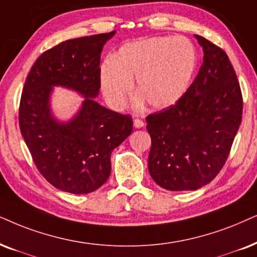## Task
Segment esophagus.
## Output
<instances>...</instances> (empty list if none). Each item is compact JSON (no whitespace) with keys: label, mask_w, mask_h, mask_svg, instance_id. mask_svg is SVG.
I'll return each instance as SVG.
<instances>
[{"label":"esophagus","mask_w":257,"mask_h":257,"mask_svg":"<svg viewBox=\"0 0 257 257\" xmlns=\"http://www.w3.org/2000/svg\"><path fill=\"white\" fill-rule=\"evenodd\" d=\"M133 124H134L135 128H142V126L145 125V123H144V121H141V119L135 118L134 121H133Z\"/></svg>","instance_id":"34e87169"}]
</instances>
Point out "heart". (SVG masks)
I'll return each mask as SVG.
<instances>
[{
  "label": "heart",
  "instance_id": "heart-1",
  "mask_svg": "<svg viewBox=\"0 0 257 257\" xmlns=\"http://www.w3.org/2000/svg\"><path fill=\"white\" fill-rule=\"evenodd\" d=\"M196 47L183 37H153L124 44L99 71L100 87L113 108L121 109L136 78L139 100L167 109L185 95L196 72Z\"/></svg>",
  "mask_w": 257,
  "mask_h": 257
}]
</instances>
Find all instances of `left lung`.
Masks as SVG:
<instances>
[{"mask_svg":"<svg viewBox=\"0 0 257 257\" xmlns=\"http://www.w3.org/2000/svg\"><path fill=\"white\" fill-rule=\"evenodd\" d=\"M204 58L196 79L170 108L147 116L148 171L165 190L194 191L219 173L242 119V93L222 48L200 35Z\"/></svg>","mask_w":257,"mask_h":257,"instance_id":"left-lung-1","label":"left lung"}]
</instances>
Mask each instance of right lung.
<instances>
[{"label":"right lung","mask_w":257,"mask_h":257,"mask_svg":"<svg viewBox=\"0 0 257 257\" xmlns=\"http://www.w3.org/2000/svg\"><path fill=\"white\" fill-rule=\"evenodd\" d=\"M116 32L71 39L41 54L22 90L19 123L38 170L58 190L74 194L96 191L111 172V153L133 132L129 115L96 102L99 61ZM56 86L82 95L78 111L67 121L54 116L50 99Z\"/></svg>","instance_id":"1"}]
</instances>
